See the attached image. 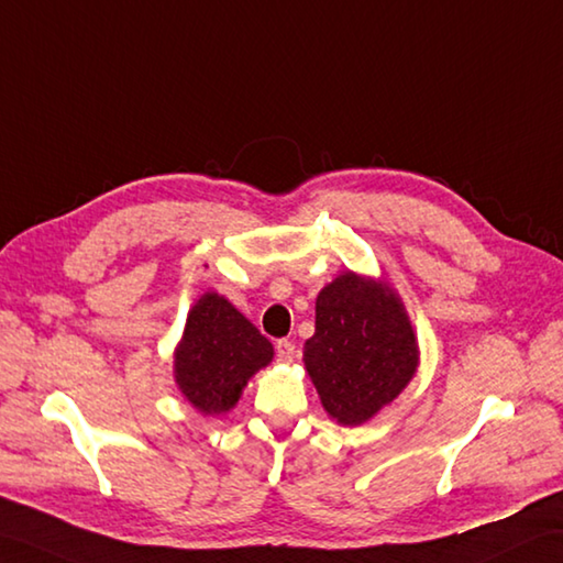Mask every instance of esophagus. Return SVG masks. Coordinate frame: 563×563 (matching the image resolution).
Returning a JSON list of instances; mask_svg holds the SVG:
<instances>
[{
    "label": "esophagus",
    "mask_w": 563,
    "mask_h": 563,
    "mask_svg": "<svg viewBox=\"0 0 563 563\" xmlns=\"http://www.w3.org/2000/svg\"><path fill=\"white\" fill-rule=\"evenodd\" d=\"M295 343H290V341H278L276 343V355H278V360L280 362H285V364H290L292 360H295Z\"/></svg>",
    "instance_id": "34e87169"
}]
</instances>
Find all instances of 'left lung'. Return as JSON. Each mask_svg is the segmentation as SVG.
Wrapping results in <instances>:
<instances>
[{
  "label": "left lung",
  "instance_id": "obj_1",
  "mask_svg": "<svg viewBox=\"0 0 563 563\" xmlns=\"http://www.w3.org/2000/svg\"><path fill=\"white\" fill-rule=\"evenodd\" d=\"M417 367L412 321L384 278L343 271L321 287L305 369L331 420L341 427L369 422L402 394Z\"/></svg>",
  "mask_w": 563,
  "mask_h": 563
}]
</instances>
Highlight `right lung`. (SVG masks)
Returning <instances> with one entry per match:
<instances>
[{
  "label": "right lung",
  "instance_id": "add662e5",
  "mask_svg": "<svg viewBox=\"0 0 563 563\" xmlns=\"http://www.w3.org/2000/svg\"><path fill=\"white\" fill-rule=\"evenodd\" d=\"M273 355L268 338L230 299L208 290L189 309L175 347V384L201 415H225Z\"/></svg>",
  "mask_w": 563,
  "mask_h": 563
}]
</instances>
